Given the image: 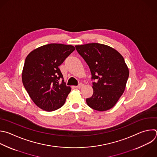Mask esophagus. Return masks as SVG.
I'll list each match as a JSON object with an SVG mask.
<instances>
[{"label": "esophagus", "instance_id": "34e87169", "mask_svg": "<svg viewBox=\"0 0 157 157\" xmlns=\"http://www.w3.org/2000/svg\"><path fill=\"white\" fill-rule=\"evenodd\" d=\"M82 86H83V84L80 83L79 85H78V86H75V87H76V88H78V89H80V88H81Z\"/></svg>", "mask_w": 157, "mask_h": 157}]
</instances>
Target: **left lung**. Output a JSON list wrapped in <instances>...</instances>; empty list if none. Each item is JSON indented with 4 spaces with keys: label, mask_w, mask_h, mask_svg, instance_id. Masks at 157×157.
<instances>
[{
    "label": "left lung",
    "mask_w": 157,
    "mask_h": 157,
    "mask_svg": "<svg viewBox=\"0 0 157 157\" xmlns=\"http://www.w3.org/2000/svg\"><path fill=\"white\" fill-rule=\"evenodd\" d=\"M89 67L94 92L86 98L91 109L106 111L115 106L124 91L129 70L123 56L104 44L90 43L75 46Z\"/></svg>",
    "instance_id": "obj_1"
}]
</instances>
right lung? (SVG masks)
Listing matches in <instances>:
<instances>
[{"instance_id": "add662e5", "label": "right lung", "mask_w": 157, "mask_h": 157, "mask_svg": "<svg viewBox=\"0 0 157 157\" xmlns=\"http://www.w3.org/2000/svg\"><path fill=\"white\" fill-rule=\"evenodd\" d=\"M75 50L70 45L49 44L34 50L26 58L23 84L40 109L52 112L64 105L71 87L67 86L59 67Z\"/></svg>"}]
</instances>
